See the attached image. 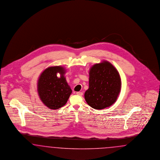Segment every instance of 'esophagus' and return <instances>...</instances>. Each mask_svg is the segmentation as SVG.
Wrapping results in <instances>:
<instances>
[{"label":"esophagus","mask_w":160,"mask_h":160,"mask_svg":"<svg viewBox=\"0 0 160 160\" xmlns=\"http://www.w3.org/2000/svg\"><path fill=\"white\" fill-rule=\"evenodd\" d=\"M77 95H78V96H82V95H83V93L82 92H77Z\"/></svg>","instance_id":"obj_1"}]
</instances>
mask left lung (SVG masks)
<instances>
[{
    "instance_id": "obj_1",
    "label": "left lung",
    "mask_w": 160,
    "mask_h": 160,
    "mask_svg": "<svg viewBox=\"0 0 160 160\" xmlns=\"http://www.w3.org/2000/svg\"><path fill=\"white\" fill-rule=\"evenodd\" d=\"M121 80L117 69L108 61L94 64L89 72V88L84 98L95 109L110 107L117 100Z\"/></svg>"
}]
</instances>
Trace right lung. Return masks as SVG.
Returning a JSON list of instances; mask_svg holds the SVG:
<instances>
[{
  "label": "right lung",
  "instance_id": "1",
  "mask_svg": "<svg viewBox=\"0 0 160 160\" xmlns=\"http://www.w3.org/2000/svg\"><path fill=\"white\" fill-rule=\"evenodd\" d=\"M66 70L61 66H51L44 70L38 80V92L42 103L51 109H57L67 103L72 92L66 81ZM60 74V77L56 75Z\"/></svg>",
  "mask_w": 160,
  "mask_h": 160
}]
</instances>
